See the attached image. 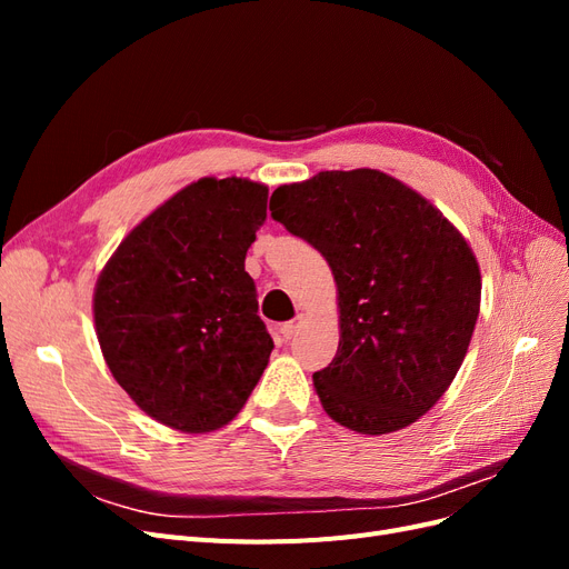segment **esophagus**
Returning <instances> with one entry per match:
<instances>
[{
	"label": "esophagus",
	"instance_id": "esophagus-1",
	"mask_svg": "<svg viewBox=\"0 0 569 569\" xmlns=\"http://www.w3.org/2000/svg\"><path fill=\"white\" fill-rule=\"evenodd\" d=\"M299 330H301V318L289 320V322L282 325V337H284V339H291V337L299 335Z\"/></svg>",
	"mask_w": 569,
	"mask_h": 569
}]
</instances>
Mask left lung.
<instances>
[{"mask_svg":"<svg viewBox=\"0 0 569 569\" xmlns=\"http://www.w3.org/2000/svg\"><path fill=\"white\" fill-rule=\"evenodd\" d=\"M270 216L330 263L339 349L313 375L335 422L389 435L422 418L468 353L481 274L465 237L416 189L372 168L282 184Z\"/></svg>","mask_w":569,"mask_h":569,"instance_id":"left-lung-1","label":"left lung"}]
</instances>
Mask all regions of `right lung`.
<instances>
[{"label": "right lung", "mask_w": 569, "mask_h": 569, "mask_svg": "<svg viewBox=\"0 0 569 569\" xmlns=\"http://www.w3.org/2000/svg\"><path fill=\"white\" fill-rule=\"evenodd\" d=\"M268 187L201 178L151 211L101 270L94 327L116 382L187 435L228 425L261 380L272 339L244 258Z\"/></svg>", "instance_id": "right-lung-1"}]
</instances>
